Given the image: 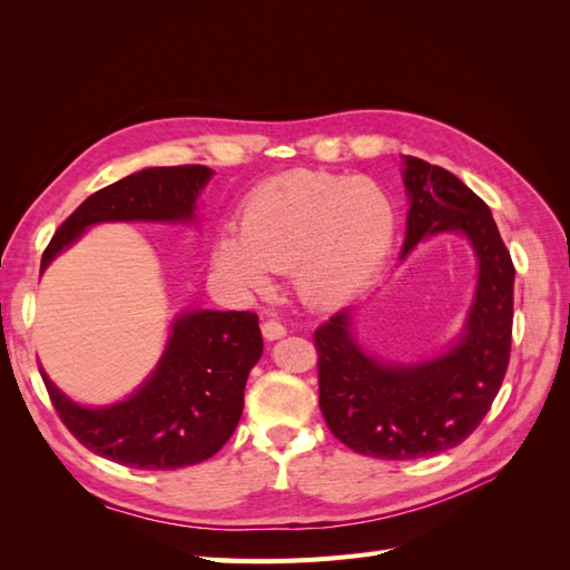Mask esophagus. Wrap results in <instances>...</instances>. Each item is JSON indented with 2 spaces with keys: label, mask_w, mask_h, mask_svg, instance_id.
Returning <instances> with one entry per match:
<instances>
[{
  "label": "esophagus",
  "mask_w": 570,
  "mask_h": 570,
  "mask_svg": "<svg viewBox=\"0 0 570 570\" xmlns=\"http://www.w3.org/2000/svg\"><path fill=\"white\" fill-rule=\"evenodd\" d=\"M262 333H264L266 340H278V337H283L287 331H285V325H283L281 321L266 318V321L262 323Z\"/></svg>",
  "instance_id": "esophagus-1"
}]
</instances>
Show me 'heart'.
<instances>
[{
	"label": "heart",
	"mask_w": 570,
	"mask_h": 570,
	"mask_svg": "<svg viewBox=\"0 0 570 570\" xmlns=\"http://www.w3.org/2000/svg\"><path fill=\"white\" fill-rule=\"evenodd\" d=\"M394 230V204L377 183L289 170L247 195L239 230L218 237L216 264L249 289H264L271 271H292L306 302L333 306L373 278Z\"/></svg>",
	"instance_id": "heart-1"
}]
</instances>
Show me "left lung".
<instances>
[{
  "instance_id": "1",
  "label": "left lung",
  "mask_w": 570,
  "mask_h": 570,
  "mask_svg": "<svg viewBox=\"0 0 570 570\" xmlns=\"http://www.w3.org/2000/svg\"><path fill=\"white\" fill-rule=\"evenodd\" d=\"M411 199L402 258L425 235L459 230L478 254L480 278L465 333L450 352L413 366H387L358 350L350 312L318 325V404L331 433L373 459L409 461L459 446L485 419L511 354L513 262L497 223L454 174L406 157Z\"/></svg>"
}]
</instances>
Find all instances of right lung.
<instances>
[{
	"instance_id": "1",
	"label": "right lung",
	"mask_w": 570,
	"mask_h": 570,
	"mask_svg": "<svg viewBox=\"0 0 570 570\" xmlns=\"http://www.w3.org/2000/svg\"><path fill=\"white\" fill-rule=\"evenodd\" d=\"M212 168H145L97 189L68 216L42 254V271L63 247L101 220H189ZM264 352L252 312H189L174 323L157 371L130 400L85 409L42 373L61 423L82 446L142 471H174L214 456L235 433L245 383Z\"/></svg>"
}]
</instances>
